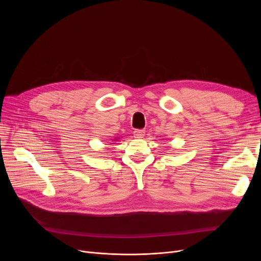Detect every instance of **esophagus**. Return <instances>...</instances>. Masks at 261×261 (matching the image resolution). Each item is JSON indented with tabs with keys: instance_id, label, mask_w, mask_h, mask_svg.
I'll return each instance as SVG.
<instances>
[{
	"instance_id": "1",
	"label": "esophagus",
	"mask_w": 261,
	"mask_h": 261,
	"mask_svg": "<svg viewBox=\"0 0 261 261\" xmlns=\"http://www.w3.org/2000/svg\"><path fill=\"white\" fill-rule=\"evenodd\" d=\"M133 135H134L135 139H143L144 135H145V130L136 129V130L133 132Z\"/></svg>"
}]
</instances>
